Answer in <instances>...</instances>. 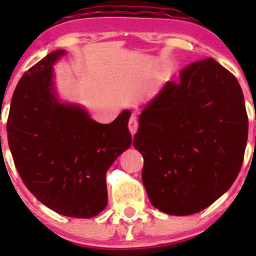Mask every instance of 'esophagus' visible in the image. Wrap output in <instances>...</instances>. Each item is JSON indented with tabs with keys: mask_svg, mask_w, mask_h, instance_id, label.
Returning <instances> with one entry per match:
<instances>
[{
	"mask_svg": "<svg viewBox=\"0 0 256 256\" xmlns=\"http://www.w3.org/2000/svg\"><path fill=\"white\" fill-rule=\"evenodd\" d=\"M128 128H130V132L132 136L137 133V130H138V122H137L136 116H130V122H128Z\"/></svg>",
	"mask_w": 256,
	"mask_h": 256,
	"instance_id": "1",
	"label": "esophagus"
}]
</instances>
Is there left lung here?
Listing matches in <instances>:
<instances>
[{
    "label": "left lung",
    "mask_w": 256,
    "mask_h": 256,
    "mask_svg": "<svg viewBox=\"0 0 256 256\" xmlns=\"http://www.w3.org/2000/svg\"><path fill=\"white\" fill-rule=\"evenodd\" d=\"M133 146L151 204L169 216L204 210L238 176L248 122L242 90L214 58L194 62L142 106Z\"/></svg>",
    "instance_id": "obj_1"
}]
</instances>
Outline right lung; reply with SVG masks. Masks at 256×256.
Listing matches in <instances>:
<instances>
[{
    "instance_id": "1",
    "label": "right lung",
    "mask_w": 256,
    "mask_h": 256,
    "mask_svg": "<svg viewBox=\"0 0 256 256\" xmlns=\"http://www.w3.org/2000/svg\"><path fill=\"white\" fill-rule=\"evenodd\" d=\"M56 50L33 65L18 83L8 119V141L26 188L61 216L92 218L108 205L106 172L130 148V110L97 123L80 104L62 101L54 65Z\"/></svg>"
}]
</instances>
